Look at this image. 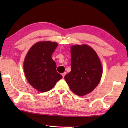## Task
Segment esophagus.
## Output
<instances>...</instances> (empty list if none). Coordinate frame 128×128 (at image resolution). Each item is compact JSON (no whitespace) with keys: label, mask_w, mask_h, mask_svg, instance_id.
<instances>
[{"label":"esophagus","mask_w":128,"mask_h":128,"mask_svg":"<svg viewBox=\"0 0 128 128\" xmlns=\"http://www.w3.org/2000/svg\"><path fill=\"white\" fill-rule=\"evenodd\" d=\"M66 74V72H64V73H63L62 74V77H63V78H64V76H65V74Z\"/></svg>","instance_id":"esophagus-1"}]
</instances>
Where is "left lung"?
<instances>
[{
	"label": "left lung",
	"mask_w": 128,
	"mask_h": 128,
	"mask_svg": "<svg viewBox=\"0 0 128 128\" xmlns=\"http://www.w3.org/2000/svg\"><path fill=\"white\" fill-rule=\"evenodd\" d=\"M71 71L64 76L71 90L78 96L92 92L102 76V66L97 54L88 45L71 47Z\"/></svg>",
	"instance_id": "left-lung-1"
}]
</instances>
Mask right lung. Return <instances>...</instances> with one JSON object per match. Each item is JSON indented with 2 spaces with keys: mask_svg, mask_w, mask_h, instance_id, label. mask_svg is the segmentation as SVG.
Wrapping results in <instances>:
<instances>
[{
  "mask_svg": "<svg viewBox=\"0 0 128 128\" xmlns=\"http://www.w3.org/2000/svg\"><path fill=\"white\" fill-rule=\"evenodd\" d=\"M58 44L38 42L30 48L24 62V70L28 83L41 92H48L62 78L57 72L56 64L51 56Z\"/></svg>",
  "mask_w": 128,
  "mask_h": 128,
  "instance_id": "right-lung-1",
  "label": "right lung"
}]
</instances>
